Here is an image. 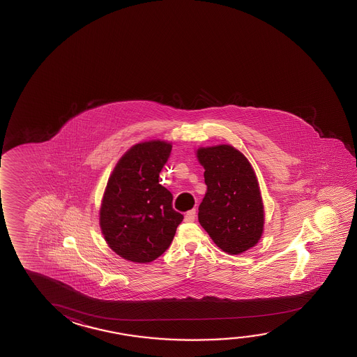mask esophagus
Instances as JSON below:
<instances>
[{
	"mask_svg": "<svg viewBox=\"0 0 357 357\" xmlns=\"http://www.w3.org/2000/svg\"><path fill=\"white\" fill-rule=\"evenodd\" d=\"M195 219H196V209H191V211H188V212L185 214V222L191 223Z\"/></svg>",
	"mask_w": 357,
	"mask_h": 357,
	"instance_id": "obj_1",
	"label": "esophagus"
}]
</instances>
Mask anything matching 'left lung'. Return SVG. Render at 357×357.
Segmentation results:
<instances>
[{
	"instance_id": "8db88e82",
	"label": "left lung",
	"mask_w": 357,
	"mask_h": 357,
	"mask_svg": "<svg viewBox=\"0 0 357 357\" xmlns=\"http://www.w3.org/2000/svg\"><path fill=\"white\" fill-rule=\"evenodd\" d=\"M207 192L198 220L214 244L230 255L255 246L265 212L255 171L243 153L228 144L197 149Z\"/></svg>"
}]
</instances>
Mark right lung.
<instances>
[{
	"label": "right lung",
	"instance_id": "add662e5",
	"mask_svg": "<svg viewBox=\"0 0 357 357\" xmlns=\"http://www.w3.org/2000/svg\"><path fill=\"white\" fill-rule=\"evenodd\" d=\"M172 145L165 140L135 144L119 159L107 182L100 227L108 246L126 260L148 264L165 252L183 215L159 183Z\"/></svg>",
	"mask_w": 357,
	"mask_h": 357
}]
</instances>
